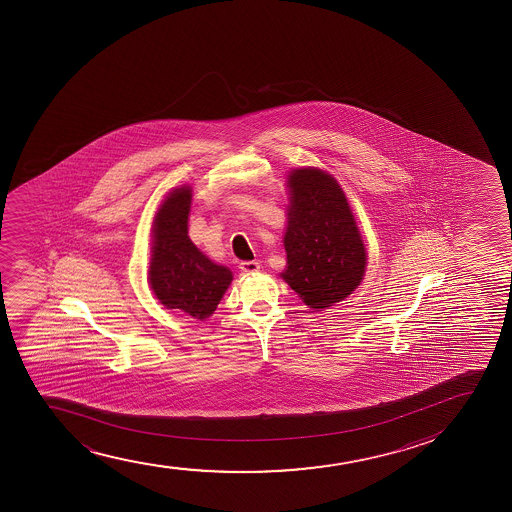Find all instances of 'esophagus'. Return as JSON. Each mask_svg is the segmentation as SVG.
Instances as JSON below:
<instances>
[{"label":"esophagus","instance_id":"obj_1","mask_svg":"<svg viewBox=\"0 0 512 512\" xmlns=\"http://www.w3.org/2000/svg\"><path fill=\"white\" fill-rule=\"evenodd\" d=\"M244 273H254V271L259 270L258 261H242L241 266H239Z\"/></svg>","mask_w":512,"mask_h":512}]
</instances>
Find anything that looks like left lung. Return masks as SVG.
Listing matches in <instances>:
<instances>
[{
  "instance_id": "obj_1",
  "label": "left lung",
  "mask_w": 512,
  "mask_h": 512,
  "mask_svg": "<svg viewBox=\"0 0 512 512\" xmlns=\"http://www.w3.org/2000/svg\"><path fill=\"white\" fill-rule=\"evenodd\" d=\"M290 206L285 232V282L312 309H326L357 288L365 271V247L347 198L319 169L288 176Z\"/></svg>"
}]
</instances>
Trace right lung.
I'll use <instances>...</instances> for the list:
<instances>
[{
  "mask_svg": "<svg viewBox=\"0 0 512 512\" xmlns=\"http://www.w3.org/2000/svg\"><path fill=\"white\" fill-rule=\"evenodd\" d=\"M189 186L172 191L155 215L150 285L167 309L210 318L232 282V273L206 258L188 237Z\"/></svg>",
  "mask_w": 512,
  "mask_h": 512,
  "instance_id": "add662e5",
  "label": "right lung"
}]
</instances>
